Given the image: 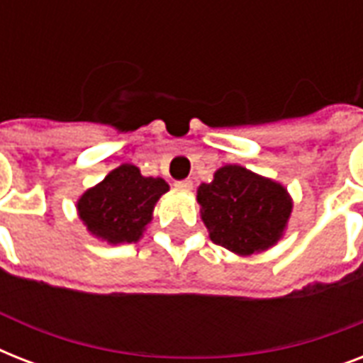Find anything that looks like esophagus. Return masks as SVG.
Here are the masks:
<instances>
[{
  "label": "esophagus",
  "instance_id": "esophagus-1",
  "mask_svg": "<svg viewBox=\"0 0 363 363\" xmlns=\"http://www.w3.org/2000/svg\"><path fill=\"white\" fill-rule=\"evenodd\" d=\"M175 186L181 188V190H192L194 182H192V179H182V181L175 182Z\"/></svg>",
  "mask_w": 363,
  "mask_h": 363
}]
</instances>
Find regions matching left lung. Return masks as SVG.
I'll return each instance as SVG.
<instances>
[{
  "label": "left lung",
  "mask_w": 363,
  "mask_h": 363,
  "mask_svg": "<svg viewBox=\"0 0 363 363\" xmlns=\"http://www.w3.org/2000/svg\"><path fill=\"white\" fill-rule=\"evenodd\" d=\"M201 218L211 239L238 254H252L281 239L292 201L277 182L241 165H224L198 190Z\"/></svg>",
  "instance_id": "left-lung-1"
}]
</instances>
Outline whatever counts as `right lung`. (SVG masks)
Here are the masks:
<instances>
[{
  "instance_id": "obj_1",
  "label": "right lung",
  "mask_w": 363,
  "mask_h": 363,
  "mask_svg": "<svg viewBox=\"0 0 363 363\" xmlns=\"http://www.w3.org/2000/svg\"><path fill=\"white\" fill-rule=\"evenodd\" d=\"M167 190L164 179L143 177L135 165L124 164L90 188L77 209L96 238L115 245L133 242L150 222L154 203Z\"/></svg>"
}]
</instances>
